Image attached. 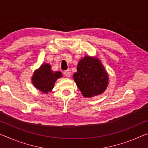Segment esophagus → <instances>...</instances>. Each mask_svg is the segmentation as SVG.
I'll use <instances>...</instances> for the list:
<instances>
[{
	"mask_svg": "<svg viewBox=\"0 0 148 148\" xmlns=\"http://www.w3.org/2000/svg\"><path fill=\"white\" fill-rule=\"evenodd\" d=\"M63 74H64V75L67 77H69L71 76V70L70 69H67V70H65V71L63 72Z\"/></svg>",
	"mask_w": 148,
	"mask_h": 148,
	"instance_id": "1",
	"label": "esophagus"
}]
</instances>
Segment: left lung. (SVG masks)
<instances>
[{
  "label": "left lung",
  "mask_w": 148,
  "mask_h": 148,
  "mask_svg": "<svg viewBox=\"0 0 148 148\" xmlns=\"http://www.w3.org/2000/svg\"><path fill=\"white\" fill-rule=\"evenodd\" d=\"M73 79L85 97H92L104 92L108 84V75L97 58L85 56L79 61Z\"/></svg>",
  "instance_id": "1"
}]
</instances>
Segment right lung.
Segmentation results:
<instances>
[{
    "mask_svg": "<svg viewBox=\"0 0 148 148\" xmlns=\"http://www.w3.org/2000/svg\"><path fill=\"white\" fill-rule=\"evenodd\" d=\"M62 77L60 71H53L51 65L44 63L33 74L32 82L34 87L44 93L51 92L57 79Z\"/></svg>",
    "mask_w": 148,
    "mask_h": 148,
    "instance_id": "1",
    "label": "right lung"
}]
</instances>
